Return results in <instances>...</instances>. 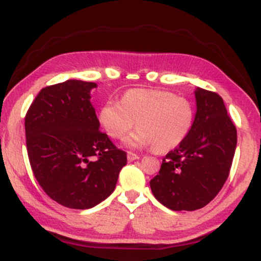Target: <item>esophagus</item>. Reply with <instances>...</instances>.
Here are the masks:
<instances>
[{"instance_id":"esophagus-1","label":"esophagus","mask_w":261,"mask_h":261,"mask_svg":"<svg viewBox=\"0 0 261 261\" xmlns=\"http://www.w3.org/2000/svg\"><path fill=\"white\" fill-rule=\"evenodd\" d=\"M139 160V155H137L136 153H134V152H127V161L128 162H134Z\"/></svg>"}]
</instances>
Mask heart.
Wrapping results in <instances>:
<instances>
[{"instance_id": "obj_1", "label": "heart", "mask_w": 261, "mask_h": 261, "mask_svg": "<svg viewBox=\"0 0 261 261\" xmlns=\"http://www.w3.org/2000/svg\"><path fill=\"white\" fill-rule=\"evenodd\" d=\"M100 126L112 139L126 140L130 147L154 145L164 152L179 146L190 133L194 107L184 97L161 89L134 88L122 94L121 100H108L98 114Z\"/></svg>"}]
</instances>
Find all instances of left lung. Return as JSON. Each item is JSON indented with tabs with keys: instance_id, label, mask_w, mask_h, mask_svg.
<instances>
[{
	"instance_id": "8db88e82",
	"label": "left lung",
	"mask_w": 261,
	"mask_h": 261,
	"mask_svg": "<svg viewBox=\"0 0 261 261\" xmlns=\"http://www.w3.org/2000/svg\"><path fill=\"white\" fill-rule=\"evenodd\" d=\"M195 99L190 133L167 153L149 181L155 199L173 211H194L214 200L228 178L234 157L237 130L222 98L197 87Z\"/></svg>"
}]
</instances>
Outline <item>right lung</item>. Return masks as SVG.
<instances>
[{
    "label": "right lung",
    "instance_id": "obj_1",
    "mask_svg": "<svg viewBox=\"0 0 261 261\" xmlns=\"http://www.w3.org/2000/svg\"><path fill=\"white\" fill-rule=\"evenodd\" d=\"M97 83L68 80L39 92L25 115L27 151L34 176L54 201L87 210L106 200L126 164L91 103Z\"/></svg>",
    "mask_w": 261,
    "mask_h": 261
}]
</instances>
